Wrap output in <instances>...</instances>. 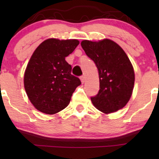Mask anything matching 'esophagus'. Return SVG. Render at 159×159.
Returning a JSON list of instances; mask_svg holds the SVG:
<instances>
[{"instance_id": "esophagus-1", "label": "esophagus", "mask_w": 159, "mask_h": 159, "mask_svg": "<svg viewBox=\"0 0 159 159\" xmlns=\"http://www.w3.org/2000/svg\"><path fill=\"white\" fill-rule=\"evenodd\" d=\"M80 78H81V82H82V83H84V80H85V78H84V75H81V76L80 77Z\"/></svg>"}]
</instances>
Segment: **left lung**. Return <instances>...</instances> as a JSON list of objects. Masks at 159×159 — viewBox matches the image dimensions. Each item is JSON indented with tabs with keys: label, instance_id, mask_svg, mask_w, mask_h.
Masks as SVG:
<instances>
[{
	"label": "left lung",
	"instance_id": "8db88e82",
	"mask_svg": "<svg viewBox=\"0 0 159 159\" xmlns=\"http://www.w3.org/2000/svg\"><path fill=\"white\" fill-rule=\"evenodd\" d=\"M87 56L95 64L99 75V91L91 100L95 108L105 114L120 110L132 94L134 73L123 49L108 39L98 42L81 41Z\"/></svg>",
	"mask_w": 159,
	"mask_h": 159
}]
</instances>
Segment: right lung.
I'll list each match as a JSON object with an SVG mask.
<instances>
[{
    "label": "right lung",
    "mask_w": 159,
    "mask_h": 159,
    "mask_svg": "<svg viewBox=\"0 0 159 159\" xmlns=\"http://www.w3.org/2000/svg\"><path fill=\"white\" fill-rule=\"evenodd\" d=\"M78 44L75 39L51 38L43 41L32 54L24 83L29 100L40 111L53 115L63 110L81 84L71 75V65L65 61Z\"/></svg>",
    "instance_id": "add662e5"
}]
</instances>
